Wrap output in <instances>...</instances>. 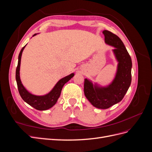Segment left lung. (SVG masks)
Masks as SVG:
<instances>
[{"label": "left lung", "instance_id": "8db88e82", "mask_svg": "<svg viewBox=\"0 0 152 152\" xmlns=\"http://www.w3.org/2000/svg\"><path fill=\"white\" fill-rule=\"evenodd\" d=\"M104 42L114 48L113 53L117 63L114 79L107 86H101L86 78L84 94L94 107L107 109L119 103L126 94L131 83L132 60L121 39L108 30H103Z\"/></svg>", "mask_w": 152, "mask_h": 152}]
</instances>
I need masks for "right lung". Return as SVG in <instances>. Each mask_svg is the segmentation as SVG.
<instances>
[{"label":"right lung","mask_w":152,"mask_h":152,"mask_svg":"<svg viewBox=\"0 0 152 152\" xmlns=\"http://www.w3.org/2000/svg\"><path fill=\"white\" fill-rule=\"evenodd\" d=\"M38 34H35L33 35L35 36ZM26 45L23 48L19 54L18 56V63L16 70V80L17 82L18 89L19 91L20 94L22 99L25 102L28 103L31 107L38 110H46L50 108L56 103L58 98L61 94V92L63 89V86L65 85L67 82L70 80L74 76L75 73H72L71 74L68 75L65 77L62 78L59 80L57 83L54 86L53 88L48 93L44 95H35L31 94L27 90L23 84H22L20 79V65H21V59L23 51Z\"/></svg>","instance_id":"1"}]
</instances>
